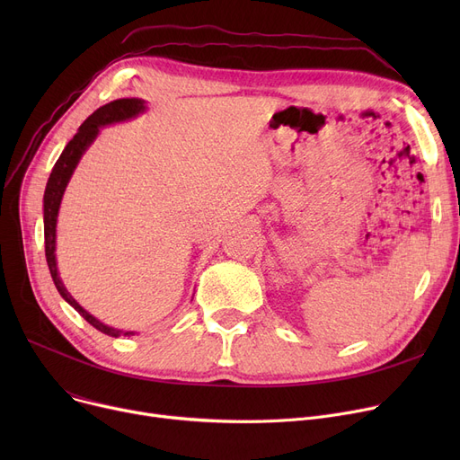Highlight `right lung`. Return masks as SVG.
I'll list each match as a JSON object with an SVG mask.
<instances>
[{"label": "right lung", "instance_id": "1", "mask_svg": "<svg viewBox=\"0 0 460 460\" xmlns=\"http://www.w3.org/2000/svg\"><path fill=\"white\" fill-rule=\"evenodd\" d=\"M141 111H145V101H141V99H119V101H113V102L99 108L96 111H93L84 120V125L78 128L76 136L66 143V147L63 149L59 160L56 162L52 173H50V179H48V182H46V190H44V252H46L48 269H50L56 288L59 291V295L72 307H75L91 326H94L99 332L111 335V337L134 335V332H123V330H115L111 326H106L99 319H94L91 313H87L75 298L70 296V293L65 288V285L59 278V272H58L56 226H58V214H59V205L63 199L65 188H66L72 173H75V169H76L82 155L87 151V147L94 141V137L99 136L101 127L120 123V120L132 119V117L139 115Z\"/></svg>", "mask_w": 460, "mask_h": 460}]
</instances>
